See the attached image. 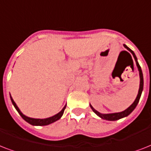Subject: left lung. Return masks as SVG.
<instances>
[{"label":"left lung","mask_w":151,"mask_h":151,"mask_svg":"<svg viewBox=\"0 0 151 151\" xmlns=\"http://www.w3.org/2000/svg\"><path fill=\"white\" fill-rule=\"evenodd\" d=\"M124 47L126 48L127 50L130 52L132 53V55H133L134 59H135V61H136V66H137V68H138L139 70V91H138V94H137V96H136V99L134 101L132 104L131 106H129V107L127 108L126 110H124V111H122V112H117V113H111V114H102V113H99V111H97L96 110H95L94 107L92 106L91 104H90V107L92 108V110H93V112L97 115L99 116L100 118L104 120H107V121H117V120H119L121 118H123V117H125L127 116H129L130 114H131L134 110L135 108L136 107V106L138 104L139 101V99H140L141 94H142V92H143V72H142V70H141V67L139 66V64L138 63V60H137V58H136V55L134 53L133 51H132L130 48L126 45H123Z\"/></svg>","instance_id":"left-lung-1"}]
</instances>
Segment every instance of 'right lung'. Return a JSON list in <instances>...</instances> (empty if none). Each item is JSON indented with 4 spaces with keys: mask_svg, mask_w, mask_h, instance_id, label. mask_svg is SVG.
<instances>
[{
    "mask_svg": "<svg viewBox=\"0 0 151 151\" xmlns=\"http://www.w3.org/2000/svg\"><path fill=\"white\" fill-rule=\"evenodd\" d=\"M10 98H11V101H12V103L13 106H15V110H17L18 113L19 114V115L21 117L23 118V119L26 121L27 122H28L29 124H32V125H34V126H44V125H48V124H50L53 122H56L58 120H59L61 118V117L63 116L64 113V110H65V108L66 106V104L64 106V107L62 109L61 111H59L58 114H56L53 115L52 117H47V118H33V117H27L26 116L25 114H23L22 112H21V110H19V108L18 107V106L16 105V103H15V101L13 100L12 97L10 95Z\"/></svg>",
    "mask_w": 151,
    "mask_h": 151,
    "instance_id": "right-lung-1",
    "label": "right lung"
}]
</instances>
